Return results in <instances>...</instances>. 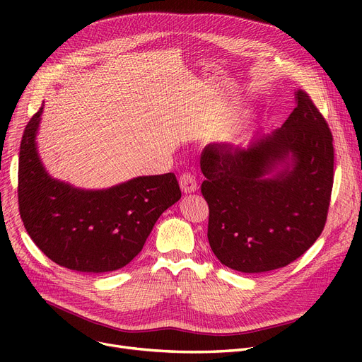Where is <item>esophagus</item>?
I'll return each mask as SVG.
<instances>
[{
    "mask_svg": "<svg viewBox=\"0 0 362 362\" xmlns=\"http://www.w3.org/2000/svg\"><path fill=\"white\" fill-rule=\"evenodd\" d=\"M179 183H180V189L185 194H192L198 189V183L191 173H183L179 179Z\"/></svg>",
    "mask_w": 362,
    "mask_h": 362,
    "instance_id": "1",
    "label": "esophagus"
}]
</instances>
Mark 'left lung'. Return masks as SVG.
Masks as SVG:
<instances>
[{"label": "left lung", "instance_id": "8db88e82", "mask_svg": "<svg viewBox=\"0 0 362 362\" xmlns=\"http://www.w3.org/2000/svg\"><path fill=\"white\" fill-rule=\"evenodd\" d=\"M295 95V110L276 132L248 146L210 144L201 154L208 242L221 264L240 273L293 262L327 220L333 136L308 93ZM279 165L284 168L274 174Z\"/></svg>", "mask_w": 362, "mask_h": 362}]
</instances>
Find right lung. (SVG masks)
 <instances>
[{
  "label": "right lung",
  "mask_w": 362,
  "mask_h": 362,
  "mask_svg": "<svg viewBox=\"0 0 362 362\" xmlns=\"http://www.w3.org/2000/svg\"><path fill=\"white\" fill-rule=\"evenodd\" d=\"M42 107L25 127L18 154V211L51 261L69 270L107 273L144 248L158 217L182 197L173 173L141 176L101 191L52 179L36 149Z\"/></svg>",
  "instance_id": "obj_1"
}]
</instances>
